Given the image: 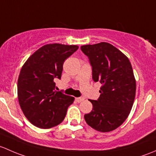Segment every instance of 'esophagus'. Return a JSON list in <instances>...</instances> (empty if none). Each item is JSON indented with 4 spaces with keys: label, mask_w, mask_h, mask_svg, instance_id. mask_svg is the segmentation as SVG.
Wrapping results in <instances>:
<instances>
[{
    "label": "esophagus",
    "mask_w": 156,
    "mask_h": 156,
    "mask_svg": "<svg viewBox=\"0 0 156 156\" xmlns=\"http://www.w3.org/2000/svg\"><path fill=\"white\" fill-rule=\"evenodd\" d=\"M75 100H76V102L80 103V102L83 101H84V98H75Z\"/></svg>",
    "instance_id": "obj_1"
}]
</instances>
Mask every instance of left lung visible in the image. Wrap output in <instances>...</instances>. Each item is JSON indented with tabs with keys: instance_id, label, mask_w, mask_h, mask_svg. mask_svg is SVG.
<instances>
[{
	"instance_id": "left-lung-1",
	"label": "left lung",
	"mask_w": 156,
	"mask_h": 156,
	"mask_svg": "<svg viewBox=\"0 0 156 156\" xmlns=\"http://www.w3.org/2000/svg\"><path fill=\"white\" fill-rule=\"evenodd\" d=\"M92 67V79L102 84L100 97L89 100L93 109L84 115L86 123L96 131L109 132L128 118L136 93V80L128 57L108 43L81 46Z\"/></svg>"
}]
</instances>
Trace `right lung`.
Masks as SVG:
<instances>
[{"label":"right lung","mask_w":156,"mask_h":156,"mask_svg":"<svg viewBox=\"0 0 156 156\" xmlns=\"http://www.w3.org/2000/svg\"><path fill=\"white\" fill-rule=\"evenodd\" d=\"M76 45L46 44L32 54L18 79L19 105L28 121L40 128L60 124L74 98L57 91L54 80H60L64 62L78 49Z\"/></svg>","instance_id":"add662e5"}]
</instances>
